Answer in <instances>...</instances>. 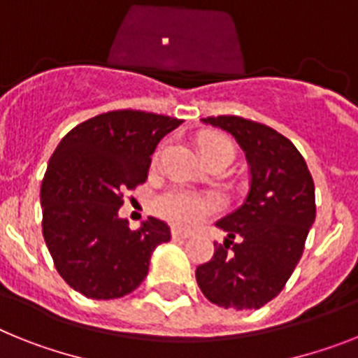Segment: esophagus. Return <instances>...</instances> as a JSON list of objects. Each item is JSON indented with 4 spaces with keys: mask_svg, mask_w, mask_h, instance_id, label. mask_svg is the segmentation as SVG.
Masks as SVG:
<instances>
[{
    "mask_svg": "<svg viewBox=\"0 0 358 358\" xmlns=\"http://www.w3.org/2000/svg\"><path fill=\"white\" fill-rule=\"evenodd\" d=\"M193 233H189V231H180V229H173V238L174 240H187L191 238Z\"/></svg>",
    "mask_w": 358,
    "mask_h": 358,
    "instance_id": "34e87169",
    "label": "esophagus"
}]
</instances>
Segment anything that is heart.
I'll return each mask as SVG.
<instances>
[{"label": "heart", "instance_id": "heart-1", "mask_svg": "<svg viewBox=\"0 0 358 358\" xmlns=\"http://www.w3.org/2000/svg\"><path fill=\"white\" fill-rule=\"evenodd\" d=\"M203 158L227 152L233 156V145L220 134H206L200 140ZM220 202L213 194H198L185 189H171L156 200V213L178 227H194L209 215L218 211Z\"/></svg>", "mask_w": 358, "mask_h": 358}]
</instances>
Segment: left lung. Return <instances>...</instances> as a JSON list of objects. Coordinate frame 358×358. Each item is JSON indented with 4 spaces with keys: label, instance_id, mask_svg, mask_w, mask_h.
<instances>
[{
    "label": "left lung",
    "instance_id": "left-lung-1",
    "mask_svg": "<svg viewBox=\"0 0 358 358\" xmlns=\"http://www.w3.org/2000/svg\"><path fill=\"white\" fill-rule=\"evenodd\" d=\"M202 122L229 133L244 151L249 191L238 209L216 222L227 236L196 267V282L220 308L258 309L284 289L302 257L317 211L313 178L296 147L275 129L240 116Z\"/></svg>",
    "mask_w": 358,
    "mask_h": 358
}]
</instances>
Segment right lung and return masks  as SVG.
Returning <instances> with one entry per match:
<instances>
[{"label":"right lung","instance_id":"1","mask_svg":"<svg viewBox=\"0 0 358 358\" xmlns=\"http://www.w3.org/2000/svg\"><path fill=\"white\" fill-rule=\"evenodd\" d=\"M180 123L113 110L76 125L50 156L40 193L45 244L63 280L87 299L129 295L149 273L152 251L171 240L158 218L133 231L118 209L123 194L147 180L156 145Z\"/></svg>","mask_w":358,"mask_h":358}]
</instances>
